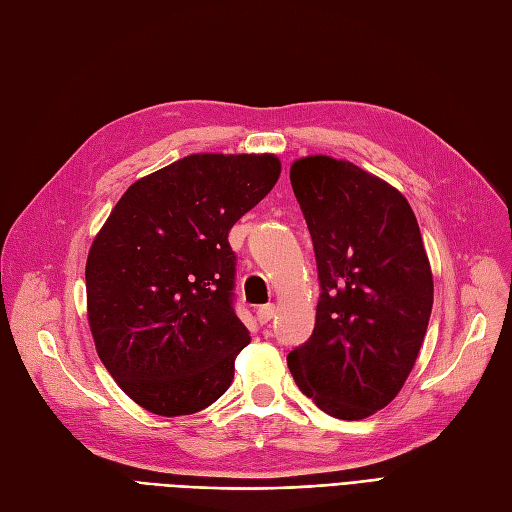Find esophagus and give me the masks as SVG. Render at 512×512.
Here are the masks:
<instances>
[{"label":"esophagus","mask_w":512,"mask_h":512,"mask_svg":"<svg viewBox=\"0 0 512 512\" xmlns=\"http://www.w3.org/2000/svg\"><path fill=\"white\" fill-rule=\"evenodd\" d=\"M275 316V305H262V307H258V312H256V318H258V322L260 324H267V322H271V318Z\"/></svg>","instance_id":"1"}]
</instances>
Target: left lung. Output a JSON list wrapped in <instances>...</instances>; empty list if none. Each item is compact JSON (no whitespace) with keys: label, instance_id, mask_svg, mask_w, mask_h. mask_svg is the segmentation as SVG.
Listing matches in <instances>:
<instances>
[{"label":"left lung","instance_id":"8db88e82","mask_svg":"<svg viewBox=\"0 0 512 512\" xmlns=\"http://www.w3.org/2000/svg\"><path fill=\"white\" fill-rule=\"evenodd\" d=\"M314 243L320 297L312 337L288 354L318 408L359 421L401 391L427 333L433 280L421 230L393 185L352 162L290 168Z\"/></svg>","mask_w":512,"mask_h":512}]
</instances>
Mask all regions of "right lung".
Masks as SVG:
<instances>
[{"instance_id":"1","label":"right lung","mask_w":512,"mask_h":512,"mask_svg":"<svg viewBox=\"0 0 512 512\" xmlns=\"http://www.w3.org/2000/svg\"><path fill=\"white\" fill-rule=\"evenodd\" d=\"M275 156L196 153L138 179L89 250L87 312L121 391L160 416L205 410L250 331L235 312V222L280 177Z\"/></svg>"}]
</instances>
